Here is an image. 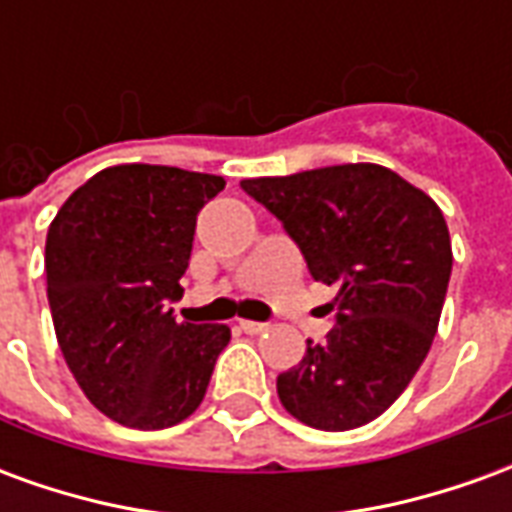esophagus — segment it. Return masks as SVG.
Here are the masks:
<instances>
[{"instance_id":"esophagus-1","label":"esophagus","mask_w":512,"mask_h":512,"mask_svg":"<svg viewBox=\"0 0 512 512\" xmlns=\"http://www.w3.org/2000/svg\"><path fill=\"white\" fill-rule=\"evenodd\" d=\"M241 329L246 334H263L268 332V323H260V321H241Z\"/></svg>"}]
</instances>
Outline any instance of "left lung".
Returning a JSON list of instances; mask_svg holds the SVG:
<instances>
[{"instance_id": "obj_1", "label": "left lung", "mask_w": 512, "mask_h": 512, "mask_svg": "<svg viewBox=\"0 0 512 512\" xmlns=\"http://www.w3.org/2000/svg\"><path fill=\"white\" fill-rule=\"evenodd\" d=\"M299 244L315 282L334 288L332 332L277 378L288 414L351 430L403 395L439 329L452 271L450 230L428 194L381 164L246 178Z\"/></svg>"}]
</instances>
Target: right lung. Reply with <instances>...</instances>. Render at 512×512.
<instances>
[{"label":"right lung","instance_id":"right-lung-1","mask_svg":"<svg viewBox=\"0 0 512 512\" xmlns=\"http://www.w3.org/2000/svg\"><path fill=\"white\" fill-rule=\"evenodd\" d=\"M224 178L161 164L101 169L65 200L46 235V290L57 343L76 384L126 428L191 417L224 323L175 321L197 213Z\"/></svg>","mask_w":512,"mask_h":512}]
</instances>
